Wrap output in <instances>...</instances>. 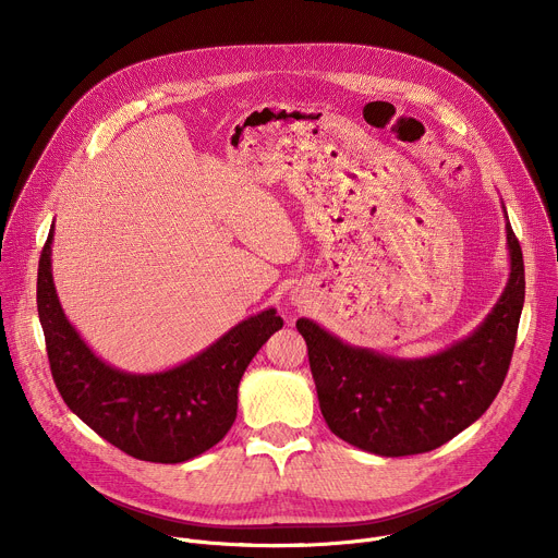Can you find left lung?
<instances>
[{
    "mask_svg": "<svg viewBox=\"0 0 558 558\" xmlns=\"http://www.w3.org/2000/svg\"><path fill=\"white\" fill-rule=\"evenodd\" d=\"M506 238L510 278L501 298L470 336L435 355L402 360L351 347L300 317L295 327L333 435L379 457H407L444 446L488 411L512 360L525 298L523 254L510 222Z\"/></svg>",
    "mask_w": 558,
    "mask_h": 558,
    "instance_id": "8db88e82",
    "label": "left lung"
}]
</instances>
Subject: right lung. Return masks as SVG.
<instances>
[{
  "label": "right lung",
  "instance_id": "1",
  "mask_svg": "<svg viewBox=\"0 0 558 558\" xmlns=\"http://www.w3.org/2000/svg\"><path fill=\"white\" fill-rule=\"evenodd\" d=\"M52 235L39 258L37 311L52 379L68 409L97 435L154 463H183L216 446L238 411V384L260 347L282 329L276 308L238 323L192 360L161 373L104 362L76 333L52 282Z\"/></svg>",
  "mask_w": 558,
  "mask_h": 558
}]
</instances>
